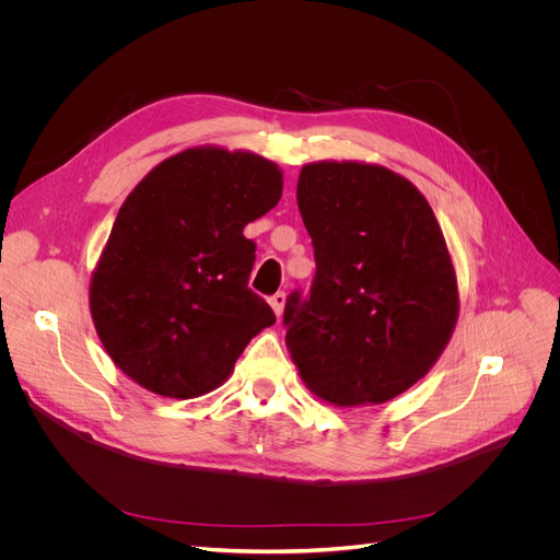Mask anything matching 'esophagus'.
I'll use <instances>...</instances> for the list:
<instances>
[{
  "instance_id": "1",
  "label": "esophagus",
  "mask_w": 560,
  "mask_h": 560,
  "mask_svg": "<svg viewBox=\"0 0 560 560\" xmlns=\"http://www.w3.org/2000/svg\"><path fill=\"white\" fill-rule=\"evenodd\" d=\"M283 304H285V292H275V295L270 298V306H272V311L277 313V317H281Z\"/></svg>"
}]
</instances>
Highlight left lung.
<instances>
[{
    "mask_svg": "<svg viewBox=\"0 0 560 560\" xmlns=\"http://www.w3.org/2000/svg\"><path fill=\"white\" fill-rule=\"evenodd\" d=\"M298 203L315 279L285 300L290 357L317 397L384 404L431 370L456 327L443 231L424 195L381 165L308 163Z\"/></svg>",
    "mask_w": 560,
    "mask_h": 560,
    "instance_id": "8db88e82",
    "label": "left lung"
}]
</instances>
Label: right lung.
Wrapping results in <instances>:
<instances>
[{"label":"right lung","mask_w":560,"mask_h":560,"mask_svg":"<svg viewBox=\"0 0 560 560\" xmlns=\"http://www.w3.org/2000/svg\"><path fill=\"white\" fill-rule=\"evenodd\" d=\"M277 163L195 147L159 163L117 211L91 281L113 363L163 397L215 390L247 342L275 325L249 290L256 243L243 229L279 203Z\"/></svg>","instance_id":"right-lung-1"}]
</instances>
